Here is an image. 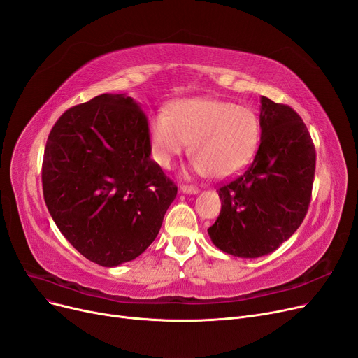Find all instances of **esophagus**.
Returning a JSON list of instances; mask_svg holds the SVG:
<instances>
[{"mask_svg": "<svg viewBox=\"0 0 358 358\" xmlns=\"http://www.w3.org/2000/svg\"><path fill=\"white\" fill-rule=\"evenodd\" d=\"M180 192L184 193V194H197L199 189L194 187V185H181Z\"/></svg>", "mask_w": 358, "mask_h": 358, "instance_id": "34e87169", "label": "esophagus"}]
</instances>
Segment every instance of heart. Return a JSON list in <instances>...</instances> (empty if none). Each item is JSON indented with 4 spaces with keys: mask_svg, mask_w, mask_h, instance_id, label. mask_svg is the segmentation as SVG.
<instances>
[{
    "mask_svg": "<svg viewBox=\"0 0 358 358\" xmlns=\"http://www.w3.org/2000/svg\"><path fill=\"white\" fill-rule=\"evenodd\" d=\"M153 158L169 168L190 146L197 176L227 178L240 171L256 152L260 137L257 114L248 106L215 98H190L176 102L149 122Z\"/></svg>",
    "mask_w": 358,
    "mask_h": 358,
    "instance_id": "1",
    "label": "heart"
}]
</instances>
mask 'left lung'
Segmentation results:
<instances>
[{"label":"left lung","instance_id":"left-lung-1","mask_svg":"<svg viewBox=\"0 0 358 358\" xmlns=\"http://www.w3.org/2000/svg\"><path fill=\"white\" fill-rule=\"evenodd\" d=\"M260 145L244 173L217 190L221 213L208 229L227 255L272 253L301 225L315 178L316 150L292 108L260 98Z\"/></svg>","mask_w":358,"mask_h":358}]
</instances>
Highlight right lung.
Here are the masks:
<instances>
[{"label": "right lung", "mask_w": 358, "mask_h": 358, "mask_svg": "<svg viewBox=\"0 0 358 358\" xmlns=\"http://www.w3.org/2000/svg\"><path fill=\"white\" fill-rule=\"evenodd\" d=\"M145 113L126 93H103L58 118L43 153L46 208L70 244L114 268L157 238L176 184L150 159Z\"/></svg>", "instance_id": "obj_1"}]
</instances>
